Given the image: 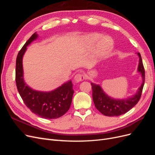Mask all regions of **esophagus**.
<instances>
[{"mask_svg":"<svg viewBox=\"0 0 155 155\" xmlns=\"http://www.w3.org/2000/svg\"><path fill=\"white\" fill-rule=\"evenodd\" d=\"M86 79V77L85 75L83 73H78L76 74V76H74V81L76 82H79L85 80Z\"/></svg>","mask_w":155,"mask_h":155,"instance_id":"1","label":"esophagus"}]
</instances>
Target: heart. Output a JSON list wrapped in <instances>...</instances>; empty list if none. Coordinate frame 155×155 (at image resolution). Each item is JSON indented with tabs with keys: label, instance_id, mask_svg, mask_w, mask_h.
Masks as SVG:
<instances>
[{
	"label": "heart",
	"instance_id": "1",
	"mask_svg": "<svg viewBox=\"0 0 155 155\" xmlns=\"http://www.w3.org/2000/svg\"><path fill=\"white\" fill-rule=\"evenodd\" d=\"M86 41L90 46L96 45V54L100 56H105L111 51L113 42L108 37H102L100 34H92L87 36Z\"/></svg>",
	"mask_w": 155,
	"mask_h": 155
}]
</instances>
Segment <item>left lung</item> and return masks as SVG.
Listing matches in <instances>:
<instances>
[{
    "mask_svg": "<svg viewBox=\"0 0 155 155\" xmlns=\"http://www.w3.org/2000/svg\"><path fill=\"white\" fill-rule=\"evenodd\" d=\"M138 55L140 58L138 70L142 74L143 83L139 88L138 92L132 97L122 100H114L106 95L99 85L91 83L94 104L96 109L101 114L107 116H118L128 112L139 101L142 96L145 82V69L141 55L139 52Z\"/></svg>",
    "mask_w": 155,
    "mask_h": 155,
    "instance_id": "1",
    "label": "left lung"
}]
</instances>
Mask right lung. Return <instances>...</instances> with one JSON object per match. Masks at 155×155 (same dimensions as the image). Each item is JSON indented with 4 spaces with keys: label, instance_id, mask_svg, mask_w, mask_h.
Instances as JSON below:
<instances>
[{
    "label": "right lung",
    "instance_id": "1",
    "mask_svg": "<svg viewBox=\"0 0 155 155\" xmlns=\"http://www.w3.org/2000/svg\"><path fill=\"white\" fill-rule=\"evenodd\" d=\"M36 32L28 40L16 59L15 81L18 93L26 106L36 115L45 119H55L64 115L71 105L74 90L71 81L50 92L32 90L23 80L22 56L26 46L37 38Z\"/></svg>",
    "mask_w": 155,
    "mask_h": 155
}]
</instances>
